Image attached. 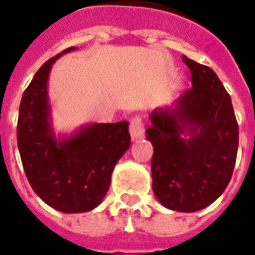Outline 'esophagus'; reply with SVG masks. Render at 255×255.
I'll return each mask as SVG.
<instances>
[{
    "label": "esophagus",
    "mask_w": 255,
    "mask_h": 255,
    "mask_svg": "<svg viewBox=\"0 0 255 255\" xmlns=\"http://www.w3.org/2000/svg\"><path fill=\"white\" fill-rule=\"evenodd\" d=\"M129 133H131V139L132 140H138L144 136L143 129V122L140 117H133L129 122Z\"/></svg>",
    "instance_id": "1"
}]
</instances>
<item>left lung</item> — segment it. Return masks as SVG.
I'll use <instances>...</instances> for the list:
<instances>
[{
    "mask_svg": "<svg viewBox=\"0 0 255 255\" xmlns=\"http://www.w3.org/2000/svg\"><path fill=\"white\" fill-rule=\"evenodd\" d=\"M192 87L150 115L153 191L162 206L192 213L213 203L235 166L239 131L230 94L213 69L183 56Z\"/></svg>",
    "mask_w": 255,
    "mask_h": 255,
    "instance_id": "8db88e82",
    "label": "left lung"
}]
</instances>
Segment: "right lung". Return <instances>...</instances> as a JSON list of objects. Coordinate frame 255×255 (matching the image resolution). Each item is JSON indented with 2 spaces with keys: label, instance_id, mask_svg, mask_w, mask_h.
<instances>
[{
  "label": "right lung",
  "instance_id": "obj_1",
  "mask_svg": "<svg viewBox=\"0 0 255 255\" xmlns=\"http://www.w3.org/2000/svg\"><path fill=\"white\" fill-rule=\"evenodd\" d=\"M69 47L43 64L20 102L17 146L27 179L42 201L63 213L97 208L106 195L113 168L129 149L128 122L94 123L69 136H56L47 80L53 64Z\"/></svg>",
  "mask_w": 255,
  "mask_h": 255
}]
</instances>
